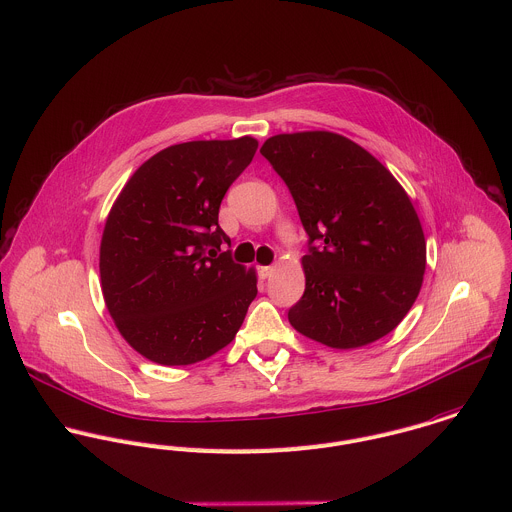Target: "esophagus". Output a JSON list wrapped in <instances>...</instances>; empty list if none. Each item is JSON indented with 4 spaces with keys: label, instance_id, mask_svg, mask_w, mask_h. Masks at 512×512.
I'll list each match as a JSON object with an SVG mask.
<instances>
[{
    "label": "esophagus",
    "instance_id": "1",
    "mask_svg": "<svg viewBox=\"0 0 512 512\" xmlns=\"http://www.w3.org/2000/svg\"><path fill=\"white\" fill-rule=\"evenodd\" d=\"M274 272H276V266H262L260 268V276L262 278H270Z\"/></svg>",
    "mask_w": 512,
    "mask_h": 512
}]
</instances>
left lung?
Here are the masks:
<instances>
[{"mask_svg": "<svg viewBox=\"0 0 512 512\" xmlns=\"http://www.w3.org/2000/svg\"><path fill=\"white\" fill-rule=\"evenodd\" d=\"M288 186L308 234L306 288L290 324L330 348L392 332L412 308L426 268L416 210L364 148L332 132L272 136L260 148Z\"/></svg>", "mask_w": 512, "mask_h": 512, "instance_id": "obj_1", "label": "left lung"}]
</instances>
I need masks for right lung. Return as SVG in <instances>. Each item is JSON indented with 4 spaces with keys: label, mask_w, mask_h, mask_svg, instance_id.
<instances>
[{
    "label": "right lung",
    "mask_w": 512,
    "mask_h": 512,
    "mask_svg": "<svg viewBox=\"0 0 512 512\" xmlns=\"http://www.w3.org/2000/svg\"><path fill=\"white\" fill-rule=\"evenodd\" d=\"M258 142L202 140L144 162L106 220L100 276L106 306L128 344L152 362H200L240 330L256 274L222 252L220 204Z\"/></svg>",
    "instance_id": "right-lung-1"
}]
</instances>
